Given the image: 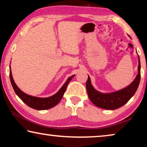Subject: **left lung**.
I'll return each instance as SVG.
<instances>
[{"mask_svg":"<svg viewBox=\"0 0 147 147\" xmlns=\"http://www.w3.org/2000/svg\"><path fill=\"white\" fill-rule=\"evenodd\" d=\"M138 59L139 66L136 78L129 86L118 91L110 93L100 92L93 87L91 84L90 76H88L86 84L88 95L90 100L95 106L102 109L113 110L123 106L131 99L136 92L141 80V63L139 55Z\"/></svg>","mask_w":147,"mask_h":147,"instance_id":"obj_1","label":"left lung"}]
</instances>
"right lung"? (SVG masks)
<instances>
[{
	"label": "right lung",
	"mask_w": 147,
	"mask_h": 147,
	"mask_svg": "<svg viewBox=\"0 0 147 147\" xmlns=\"http://www.w3.org/2000/svg\"><path fill=\"white\" fill-rule=\"evenodd\" d=\"M74 76V74L68 78L67 81L63 85V86L59 90L56 94H55L54 95L47 98H39L27 94L22 91L17 86L16 83L14 82V79H13L10 66V79L15 93L27 106L33 109H37V110H45V109H50L55 106L61 101V100L62 99L63 96L65 94V92L66 90L68 84H69L70 81L72 80V78Z\"/></svg>",
	"instance_id": "right-lung-1"
}]
</instances>
